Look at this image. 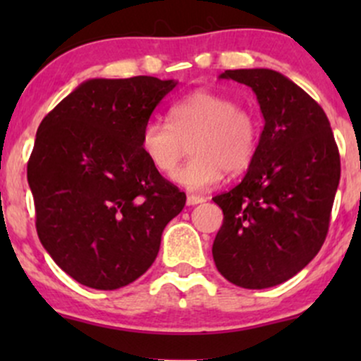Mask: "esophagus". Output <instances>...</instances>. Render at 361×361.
Masks as SVG:
<instances>
[{
  "mask_svg": "<svg viewBox=\"0 0 361 361\" xmlns=\"http://www.w3.org/2000/svg\"><path fill=\"white\" fill-rule=\"evenodd\" d=\"M202 202H205V198L200 197V195H188V197H186V204L188 205H197L202 204Z\"/></svg>",
  "mask_w": 361,
  "mask_h": 361,
  "instance_id": "obj_1",
  "label": "esophagus"
}]
</instances>
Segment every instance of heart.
<instances>
[{"mask_svg": "<svg viewBox=\"0 0 361 361\" xmlns=\"http://www.w3.org/2000/svg\"><path fill=\"white\" fill-rule=\"evenodd\" d=\"M168 123L151 120L142 127L139 147L161 175H171L190 142L193 157L175 175L190 192H205L224 173L239 175L251 164L259 128L251 111L214 91H195L169 106Z\"/></svg>", "mask_w": 361, "mask_h": 361, "instance_id": "b5f03b06", "label": "heart"}]
</instances>
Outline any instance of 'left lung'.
<instances>
[{
	"mask_svg": "<svg viewBox=\"0 0 361 361\" xmlns=\"http://www.w3.org/2000/svg\"><path fill=\"white\" fill-rule=\"evenodd\" d=\"M221 78L255 91L264 127L241 183L212 198L224 212L215 267L238 287H275L324 244L341 176L339 151L324 110L283 74L229 69Z\"/></svg>",
	"mask_w": 361,
	"mask_h": 361,
	"instance_id": "obj_1",
	"label": "left lung"
}]
</instances>
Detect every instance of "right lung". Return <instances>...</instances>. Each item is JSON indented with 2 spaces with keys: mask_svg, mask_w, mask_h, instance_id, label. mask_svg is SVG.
<instances>
[{
  "mask_svg": "<svg viewBox=\"0 0 361 361\" xmlns=\"http://www.w3.org/2000/svg\"><path fill=\"white\" fill-rule=\"evenodd\" d=\"M175 86L152 76L88 80L40 122L27 164L37 234L81 285L115 290L137 280L183 210L186 195L139 147L140 130Z\"/></svg>",
  "mask_w": 361,
  "mask_h": 361,
  "instance_id": "obj_1",
  "label": "right lung"
}]
</instances>
